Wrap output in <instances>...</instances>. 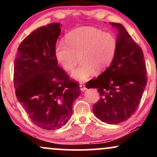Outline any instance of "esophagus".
Wrapping results in <instances>:
<instances>
[{
  "mask_svg": "<svg viewBox=\"0 0 157 157\" xmlns=\"http://www.w3.org/2000/svg\"><path fill=\"white\" fill-rule=\"evenodd\" d=\"M86 89V86H85L84 84H80V90L81 91H85V90Z\"/></svg>",
  "mask_w": 157,
  "mask_h": 157,
  "instance_id": "1",
  "label": "esophagus"
}]
</instances>
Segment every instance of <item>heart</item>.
<instances>
[{"label": "heart", "instance_id": "b5f03b06", "mask_svg": "<svg viewBox=\"0 0 157 157\" xmlns=\"http://www.w3.org/2000/svg\"><path fill=\"white\" fill-rule=\"evenodd\" d=\"M55 44L56 60L66 71H71L80 55L82 64L73 71L75 80L84 82L97 71L105 70L112 63L117 50V40L111 32L94 26H82L69 32Z\"/></svg>", "mask_w": 157, "mask_h": 157}]
</instances>
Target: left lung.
Instances as JSON below:
<instances>
[{
    "label": "left lung",
    "instance_id": "8db88e82",
    "mask_svg": "<svg viewBox=\"0 0 157 157\" xmlns=\"http://www.w3.org/2000/svg\"><path fill=\"white\" fill-rule=\"evenodd\" d=\"M111 24L119 30L116 55L111 66L86 86L96 88L100 94L93 107L95 116L113 125L127 120L136 111L147 84V70L140 46L122 25Z\"/></svg>",
    "mask_w": 157,
    "mask_h": 157
}]
</instances>
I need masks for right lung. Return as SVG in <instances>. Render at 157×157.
I'll use <instances>...</instances> for the list:
<instances>
[{
  "label": "right lung",
  "mask_w": 157,
  "mask_h": 157,
  "mask_svg": "<svg viewBox=\"0 0 157 157\" xmlns=\"http://www.w3.org/2000/svg\"><path fill=\"white\" fill-rule=\"evenodd\" d=\"M60 23L41 26L17 48L14 63V86L17 100L35 125L46 130L60 128L72 113L80 94L78 82L57 65L55 46Z\"/></svg>",
  "instance_id": "right-lung-1"
}]
</instances>
